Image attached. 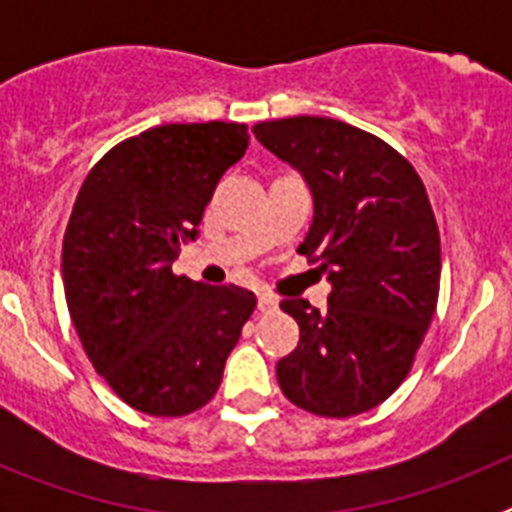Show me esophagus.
<instances>
[{
	"instance_id": "34e87169",
	"label": "esophagus",
	"mask_w": 512,
	"mask_h": 512,
	"mask_svg": "<svg viewBox=\"0 0 512 512\" xmlns=\"http://www.w3.org/2000/svg\"><path fill=\"white\" fill-rule=\"evenodd\" d=\"M279 307V300L269 292H261L259 295V312H274Z\"/></svg>"
}]
</instances>
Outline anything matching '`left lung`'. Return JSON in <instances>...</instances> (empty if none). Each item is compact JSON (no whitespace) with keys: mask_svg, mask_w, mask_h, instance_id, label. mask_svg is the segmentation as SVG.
<instances>
[{"mask_svg":"<svg viewBox=\"0 0 512 512\" xmlns=\"http://www.w3.org/2000/svg\"><path fill=\"white\" fill-rule=\"evenodd\" d=\"M253 135L305 179L312 225L297 251L330 282L328 310L282 302L300 343L279 359V387L307 413H366L408 377L436 312L441 238L428 194L395 148L348 122L284 117Z\"/></svg>","mask_w":512,"mask_h":512,"instance_id":"obj_1","label":"left lung"}]
</instances>
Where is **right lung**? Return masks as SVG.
Returning <instances> with one entry per match:
<instances>
[{
  "label": "right lung",
  "instance_id": "add662e5",
  "mask_svg": "<svg viewBox=\"0 0 512 512\" xmlns=\"http://www.w3.org/2000/svg\"><path fill=\"white\" fill-rule=\"evenodd\" d=\"M248 138L238 122L158 125L104 153L81 184L63 235L66 305L97 374L140 413L207 405L256 307L248 289L171 271Z\"/></svg>",
  "mask_w": 512,
  "mask_h": 512
}]
</instances>
